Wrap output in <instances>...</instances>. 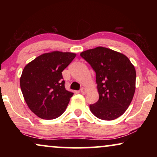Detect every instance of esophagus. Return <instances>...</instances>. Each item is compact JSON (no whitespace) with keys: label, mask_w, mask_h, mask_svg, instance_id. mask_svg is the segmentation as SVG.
<instances>
[{"label":"esophagus","mask_w":157,"mask_h":157,"mask_svg":"<svg viewBox=\"0 0 157 157\" xmlns=\"http://www.w3.org/2000/svg\"><path fill=\"white\" fill-rule=\"evenodd\" d=\"M80 92H81V94H86V89H85V88L82 87L80 89Z\"/></svg>","instance_id":"34e87169"}]
</instances>
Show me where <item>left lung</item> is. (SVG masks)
Segmentation results:
<instances>
[{"label": "left lung", "mask_w": 157, "mask_h": 157, "mask_svg": "<svg viewBox=\"0 0 157 157\" xmlns=\"http://www.w3.org/2000/svg\"><path fill=\"white\" fill-rule=\"evenodd\" d=\"M96 73L99 98L90 104L91 113L98 119L111 121L126 111L136 89V70L125 55L104 47L81 53Z\"/></svg>", "instance_id": "8db88e82"}]
</instances>
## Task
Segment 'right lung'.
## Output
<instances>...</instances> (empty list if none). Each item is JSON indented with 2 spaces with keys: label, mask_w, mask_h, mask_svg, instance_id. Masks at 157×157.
Masks as SVG:
<instances>
[{
  "label": "right lung",
  "mask_w": 157,
  "mask_h": 157,
  "mask_svg": "<svg viewBox=\"0 0 157 157\" xmlns=\"http://www.w3.org/2000/svg\"><path fill=\"white\" fill-rule=\"evenodd\" d=\"M76 56L61 51L44 53L23 68L21 91L29 108L40 119H56L66 109L74 93L65 89L62 71Z\"/></svg>",
  "instance_id": "add662e5"
}]
</instances>
